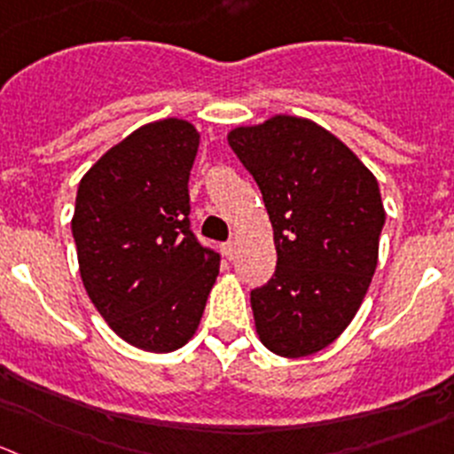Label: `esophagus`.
<instances>
[{
    "mask_svg": "<svg viewBox=\"0 0 454 454\" xmlns=\"http://www.w3.org/2000/svg\"><path fill=\"white\" fill-rule=\"evenodd\" d=\"M223 254L230 258V261H234V258H236V243H224L223 245Z\"/></svg>",
    "mask_w": 454,
    "mask_h": 454,
    "instance_id": "esophagus-1",
    "label": "esophagus"
}]
</instances>
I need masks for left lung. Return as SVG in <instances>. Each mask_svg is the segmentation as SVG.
<instances>
[{"label":"left lung","instance_id":"obj_1","mask_svg":"<svg viewBox=\"0 0 454 454\" xmlns=\"http://www.w3.org/2000/svg\"><path fill=\"white\" fill-rule=\"evenodd\" d=\"M227 142L254 176L274 230L276 271L252 292L261 343L285 359L321 352L359 312L386 223L372 171L317 122L271 115Z\"/></svg>","mask_w":454,"mask_h":454}]
</instances>
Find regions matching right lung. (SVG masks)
<instances>
[{"instance_id": "add662e5", "label": "right lung", "mask_w": 454, "mask_h": 454, "mask_svg": "<svg viewBox=\"0 0 454 454\" xmlns=\"http://www.w3.org/2000/svg\"><path fill=\"white\" fill-rule=\"evenodd\" d=\"M200 133L165 118L111 146L80 180L71 230L86 294L145 352H174L200 325L220 256L189 230Z\"/></svg>"}]
</instances>
